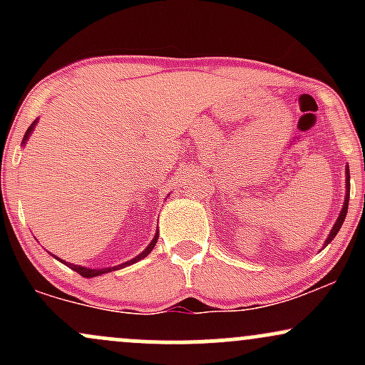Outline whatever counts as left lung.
Wrapping results in <instances>:
<instances>
[{
    "instance_id": "8db88e82",
    "label": "left lung",
    "mask_w": 365,
    "mask_h": 365,
    "mask_svg": "<svg viewBox=\"0 0 365 365\" xmlns=\"http://www.w3.org/2000/svg\"><path fill=\"white\" fill-rule=\"evenodd\" d=\"M345 175H346V180H345V187H346V194H345V202H343V207H341V212H340V216H338V220H336V223H334V226L333 228H331V232H329V235H328V238H326V242H324V245H328L331 240H333L334 237H336V233L340 232V228H341V225H343V221H345V217H346V211H349V199H350V171H349V166H346L345 168Z\"/></svg>"
}]
</instances>
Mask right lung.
Listing matches in <instances>:
<instances>
[{
  "mask_svg": "<svg viewBox=\"0 0 365 365\" xmlns=\"http://www.w3.org/2000/svg\"><path fill=\"white\" fill-rule=\"evenodd\" d=\"M36 123H37V120L34 121V123L31 125V127L27 128V132H25V137H24V142L22 144H25V140L29 139V135H31L32 132H34V127H36ZM158 235L159 233H156V237L153 238V242H150V244L145 247V250L144 252H140L139 255H137V257H133V259H130V261H127V262H123V264H120V266H115V267H104V269H89V267H83V266H77V264H70V262H66V261H60L65 264V266H68V267H72L73 271H77L78 274L81 276H83V278H94V276H101V274H104V273H110V271H116V269H121V267H127V266H130V264H133V262H137V261H140V259H144L145 255H149V252L150 250L154 249V245H156V242H158ZM54 257H56V255H54ZM58 259V257H56Z\"/></svg>",
  "mask_w": 365,
  "mask_h": 365,
  "instance_id": "1",
  "label": "right lung"
}]
</instances>
